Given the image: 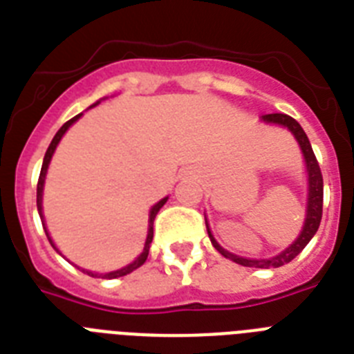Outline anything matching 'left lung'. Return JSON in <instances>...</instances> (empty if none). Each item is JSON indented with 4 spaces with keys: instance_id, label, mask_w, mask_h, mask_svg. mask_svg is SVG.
I'll use <instances>...</instances> for the list:
<instances>
[{
    "instance_id": "1",
    "label": "left lung",
    "mask_w": 354,
    "mask_h": 354,
    "mask_svg": "<svg viewBox=\"0 0 354 354\" xmlns=\"http://www.w3.org/2000/svg\"><path fill=\"white\" fill-rule=\"evenodd\" d=\"M263 120L273 122V124H281V126L288 127V129L295 135V138L299 140V144H301L302 153H304L306 165H308V176H310V198H308V214H306V223L301 236L297 237V241L293 243L292 246H288L283 254L275 255L272 259H245V257H237V255H232L223 250L221 246L216 243L212 234H210L209 227H207V232H209V237L210 241H212L214 248H216L221 255L228 257V259H232L234 263L243 264V266H254V268H279V266H283V264H288L290 261L295 259L297 255L304 250V246L310 243V239L315 236V232L319 230L320 219H322L324 180L322 172H320V165L319 162H317V156H315L313 149H311L310 140H308L304 129H302L301 124H299L295 118L288 117L284 113H268V115H263Z\"/></svg>"
}]
</instances>
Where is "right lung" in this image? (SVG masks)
Masks as SVG:
<instances>
[{"label":"right lung","instance_id":"right-lung-1","mask_svg":"<svg viewBox=\"0 0 354 354\" xmlns=\"http://www.w3.org/2000/svg\"><path fill=\"white\" fill-rule=\"evenodd\" d=\"M81 117V115H77V117L70 118V120L64 124V126L59 129L57 133H55V136H53L52 144L48 145V149H46V154H44V160H43V167H41V174H39V180H37V210H39V216H41V221H43V228H44V219H43V207H41V201H43V183H44V176H46V169H48V163H50V158H52L53 151H55V147H57L59 140L62 138V135L66 133L68 127L73 124V122L77 120V118ZM165 201H167V198H163L162 201H158V203L154 205L153 209H151V214H149V230H147V239H145V246H144V252H142L138 257H136L135 261H133L131 264H127L126 268H120L117 270V272H109V273H91V272H86V270H82L84 273H88V275H91V277H102V279H115V277H122V275H127V273H131L133 270L140 268L142 264L145 263V259H147V254H149V246H151V241H153V225H154V218H156V214H158V210L162 209L163 205H165ZM46 232V230H44ZM46 237H48V241L52 243V239H50L48 232H46ZM53 246V243H52ZM55 248V246H53ZM57 250V248H55Z\"/></svg>","mask_w":354,"mask_h":354}]
</instances>
